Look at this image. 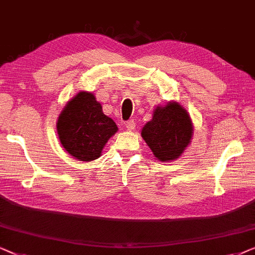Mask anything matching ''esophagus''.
<instances>
[{
    "instance_id": "1",
    "label": "esophagus",
    "mask_w": 255,
    "mask_h": 255,
    "mask_svg": "<svg viewBox=\"0 0 255 255\" xmlns=\"http://www.w3.org/2000/svg\"><path fill=\"white\" fill-rule=\"evenodd\" d=\"M125 126L128 129V130H132L135 128V121L134 120H128L125 123Z\"/></svg>"
}]
</instances>
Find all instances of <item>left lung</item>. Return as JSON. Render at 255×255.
Segmentation results:
<instances>
[{
    "mask_svg": "<svg viewBox=\"0 0 255 255\" xmlns=\"http://www.w3.org/2000/svg\"><path fill=\"white\" fill-rule=\"evenodd\" d=\"M193 126L187 111L174 102L165 107H157L152 120L141 132L153 155L162 162L181 156L191 142Z\"/></svg>",
    "mask_w": 255,
    "mask_h": 255,
    "instance_id": "1",
    "label": "left lung"
}]
</instances>
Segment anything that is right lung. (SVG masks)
I'll use <instances>...</instances> for the list:
<instances>
[{
	"instance_id": "right-lung-1",
	"label": "right lung",
	"mask_w": 255,
	"mask_h": 255,
	"mask_svg": "<svg viewBox=\"0 0 255 255\" xmlns=\"http://www.w3.org/2000/svg\"><path fill=\"white\" fill-rule=\"evenodd\" d=\"M56 128L63 148L82 162L99 158L104 145L118 130L116 123L103 113L96 97L84 91L67 104Z\"/></svg>"
}]
</instances>
